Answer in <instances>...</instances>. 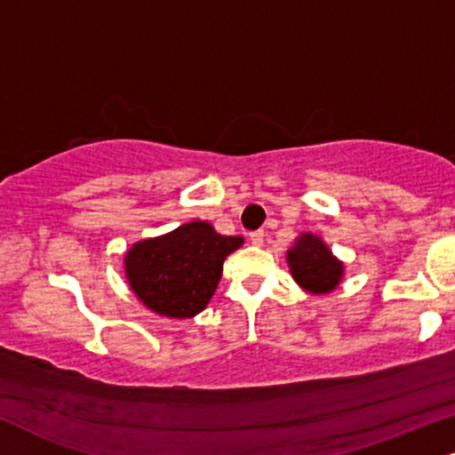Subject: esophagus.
Wrapping results in <instances>:
<instances>
[{"instance_id":"34e87169","label":"esophagus","mask_w":455,"mask_h":455,"mask_svg":"<svg viewBox=\"0 0 455 455\" xmlns=\"http://www.w3.org/2000/svg\"><path fill=\"white\" fill-rule=\"evenodd\" d=\"M263 236H266V234H263V229H255V232H251V244H255V246H261L263 244Z\"/></svg>"}]
</instances>
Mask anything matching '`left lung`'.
I'll list each match as a JSON object with an SVG mask.
<instances>
[{"label":"left lung","mask_w":455,"mask_h":455,"mask_svg":"<svg viewBox=\"0 0 455 455\" xmlns=\"http://www.w3.org/2000/svg\"><path fill=\"white\" fill-rule=\"evenodd\" d=\"M291 274L310 293H329L338 287L341 263L331 255L321 238L304 234L287 253Z\"/></svg>","instance_id":"1"}]
</instances>
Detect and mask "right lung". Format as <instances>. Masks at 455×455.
Wrapping results in <instances>:
<instances>
[{
	"label": "right lung",
	"mask_w": 455,
	"mask_h": 455,
	"mask_svg": "<svg viewBox=\"0 0 455 455\" xmlns=\"http://www.w3.org/2000/svg\"><path fill=\"white\" fill-rule=\"evenodd\" d=\"M243 244L221 236L204 221H192L166 236L143 240L126 253V278L149 310L192 318L215 293L226 257Z\"/></svg>",
	"instance_id": "obj_1"
}]
</instances>
